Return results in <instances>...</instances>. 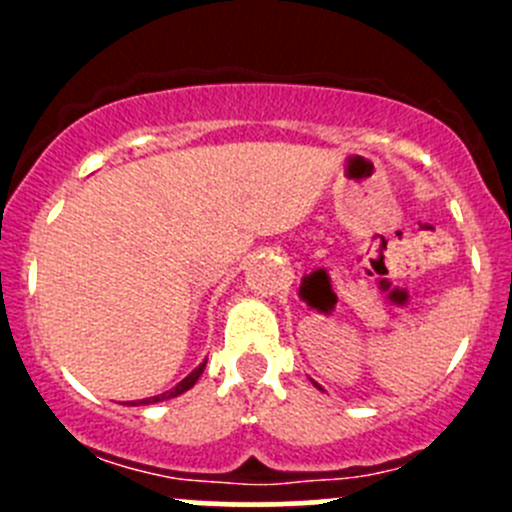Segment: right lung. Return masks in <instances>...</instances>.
I'll return each mask as SVG.
<instances>
[{"label":"right lung","instance_id":"add662e5","mask_svg":"<svg viewBox=\"0 0 512 512\" xmlns=\"http://www.w3.org/2000/svg\"><path fill=\"white\" fill-rule=\"evenodd\" d=\"M203 369H205V361L203 364L198 366V369H193L190 371L188 376H185L183 381H180L178 386H175V389H170V391H165V394H160V396H153V399H143L141 404H156V401H163V399H173V396H178V394H183V391H188L190 386L195 384V381L200 379V374H203ZM133 404H136V401H133Z\"/></svg>","mask_w":512,"mask_h":512}]
</instances>
